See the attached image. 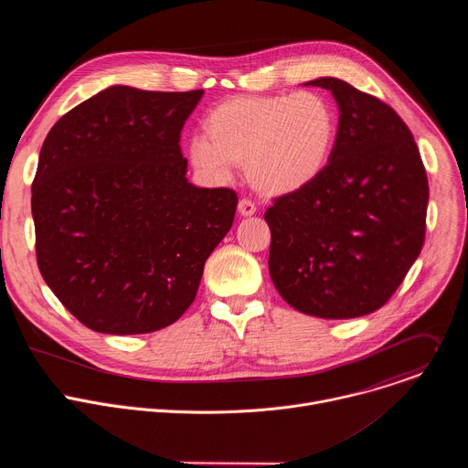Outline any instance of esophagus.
<instances>
[{"label": "esophagus", "mask_w": 468, "mask_h": 468, "mask_svg": "<svg viewBox=\"0 0 468 468\" xmlns=\"http://www.w3.org/2000/svg\"><path fill=\"white\" fill-rule=\"evenodd\" d=\"M255 204L251 202L250 197H242L240 202H239V213L242 215V217H251L253 213H255Z\"/></svg>", "instance_id": "34e87169"}]
</instances>
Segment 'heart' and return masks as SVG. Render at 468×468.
I'll return each mask as SVG.
<instances>
[{
  "label": "heart",
  "mask_w": 468,
  "mask_h": 468,
  "mask_svg": "<svg viewBox=\"0 0 468 468\" xmlns=\"http://www.w3.org/2000/svg\"><path fill=\"white\" fill-rule=\"evenodd\" d=\"M204 133L188 146L196 170L228 177L233 165L246 166L259 192L282 196L303 188L324 170L337 118L314 92L233 96L206 114Z\"/></svg>",
  "instance_id": "1"
}]
</instances>
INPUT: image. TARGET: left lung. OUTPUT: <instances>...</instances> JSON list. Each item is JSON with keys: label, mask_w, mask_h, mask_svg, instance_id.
I'll use <instances>...</instances> for the list:
<instances>
[{"label": "left lung", "mask_w": 468, "mask_h": 468, "mask_svg": "<svg viewBox=\"0 0 468 468\" xmlns=\"http://www.w3.org/2000/svg\"><path fill=\"white\" fill-rule=\"evenodd\" d=\"M307 85L335 98L337 137L324 170L266 209L269 272L296 311L357 318L390 300L424 246L428 176L390 105L337 78Z\"/></svg>", "instance_id": "8db88e82"}]
</instances>
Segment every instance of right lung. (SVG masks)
Here are the masks:
<instances>
[{
    "mask_svg": "<svg viewBox=\"0 0 468 468\" xmlns=\"http://www.w3.org/2000/svg\"><path fill=\"white\" fill-rule=\"evenodd\" d=\"M202 94L111 87L48 133L31 186L38 271L92 331L174 324L233 224L235 190L185 177L181 129Z\"/></svg>",
    "mask_w": 468,
    "mask_h": 468,
    "instance_id": "add662e5",
    "label": "right lung"
}]
</instances>
